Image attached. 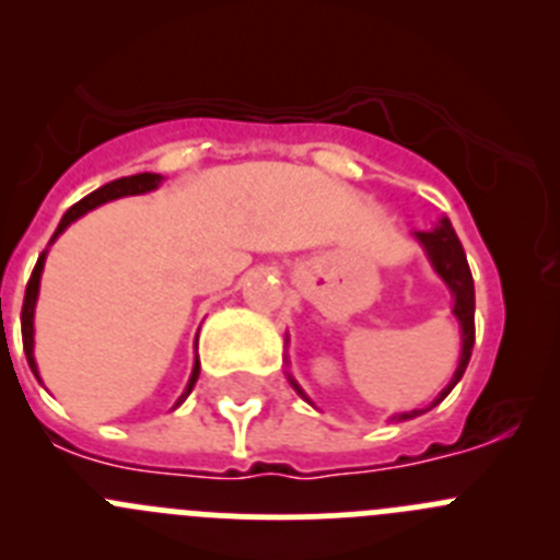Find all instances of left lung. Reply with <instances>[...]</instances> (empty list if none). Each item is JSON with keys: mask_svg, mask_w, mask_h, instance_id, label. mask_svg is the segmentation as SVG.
Returning a JSON list of instances; mask_svg holds the SVG:
<instances>
[{"mask_svg": "<svg viewBox=\"0 0 560 560\" xmlns=\"http://www.w3.org/2000/svg\"><path fill=\"white\" fill-rule=\"evenodd\" d=\"M415 240L422 245V250H425V256H428V262H431V268L436 270L439 279L445 281L447 290H451L453 315H456L458 326H462V357H458V368H456V373H453L451 384L439 392L428 409L404 411V415L392 417V422L415 420V417L425 415V411H431L433 406L442 404V400L451 395L453 386L462 381L464 370H467V364H469V357H472V345H475V284H472V273H469L467 254H464L462 240H458L456 229H453V223L447 221V218H439V223H433V226L425 229V232H415ZM287 381H290L292 389H295L298 395L306 400V404L315 406L310 398H306V392L298 386V381L292 378L290 373H287Z\"/></svg>", "mask_w": 560, "mask_h": 560, "instance_id": "1", "label": "left lung"}]
</instances>
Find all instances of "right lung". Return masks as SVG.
I'll use <instances>...</instances> for the list:
<instances>
[{
  "label": "right lung",
  "instance_id": "1",
  "mask_svg": "<svg viewBox=\"0 0 560 560\" xmlns=\"http://www.w3.org/2000/svg\"><path fill=\"white\" fill-rule=\"evenodd\" d=\"M162 185V176L160 174H135V176H124V179H115V182H107L104 187H98V190H93L91 196H85L82 201H77L74 207L68 209L66 215H62L60 226H57V232L51 234L49 245L55 243L57 237H60L62 232H66L71 223L77 221V218H82L85 212H91V209L102 207V203L107 201H115V198H124V196H143V192H151L156 190V187ZM44 262H46V250L38 256V265H35L33 276H30L27 281V292H24V306H21V339H24V353H27V362H30V370L35 373V378L40 381L38 375V364H35V304H38V290H40V273H44ZM198 370H201V364H198V357H196V364H192V373H190V381H187L185 392L179 395V400H176V406L185 404V398L192 392V386H196L198 381ZM174 406V409H176Z\"/></svg>",
  "mask_w": 560,
  "mask_h": 560
}]
</instances>
